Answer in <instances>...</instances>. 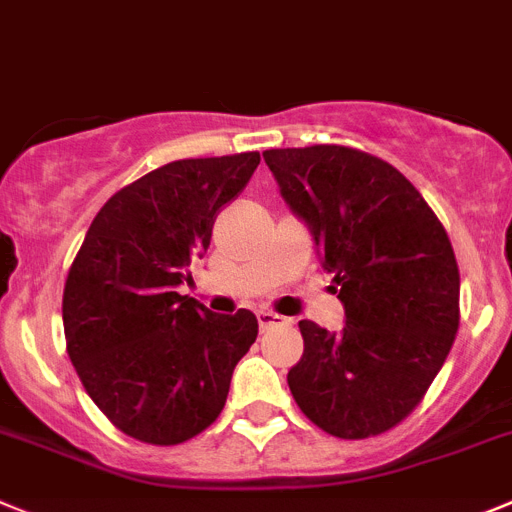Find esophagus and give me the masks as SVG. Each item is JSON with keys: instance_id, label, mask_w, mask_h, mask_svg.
<instances>
[{"instance_id": "1", "label": "esophagus", "mask_w": 512, "mask_h": 512, "mask_svg": "<svg viewBox=\"0 0 512 512\" xmlns=\"http://www.w3.org/2000/svg\"><path fill=\"white\" fill-rule=\"evenodd\" d=\"M257 321H260L262 331L273 329V326L288 324V319H285V316H280V313H275V311H257Z\"/></svg>"}]
</instances>
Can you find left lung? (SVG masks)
Returning a JSON list of instances; mask_svg holds the SVG:
<instances>
[{
  "label": "left lung",
  "instance_id": "8db88e82",
  "mask_svg": "<svg viewBox=\"0 0 512 512\" xmlns=\"http://www.w3.org/2000/svg\"><path fill=\"white\" fill-rule=\"evenodd\" d=\"M311 229L344 303L329 334L303 319L288 388L336 439H370L413 413L459 329V267L434 209L382 158L344 145L262 153Z\"/></svg>",
  "mask_w": 512,
  "mask_h": 512
}]
</instances>
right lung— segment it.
<instances>
[{"label": "right lung", "mask_w": 512, "mask_h": 512, "mask_svg": "<svg viewBox=\"0 0 512 512\" xmlns=\"http://www.w3.org/2000/svg\"><path fill=\"white\" fill-rule=\"evenodd\" d=\"M257 165L260 153H237L150 170L101 206L68 270V357L96 408L142 444L206 431L255 344V313L219 316L176 288Z\"/></svg>", "instance_id": "add662e5"}]
</instances>
